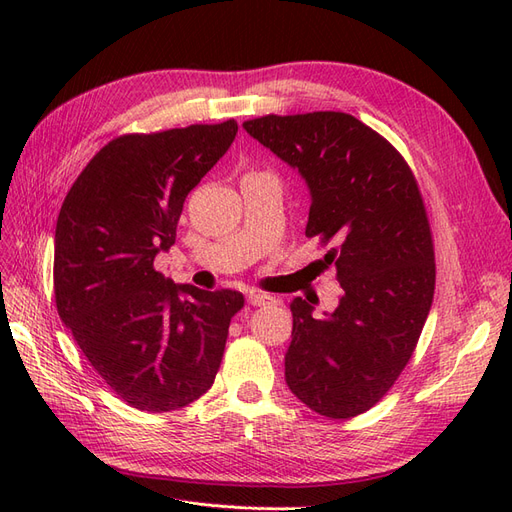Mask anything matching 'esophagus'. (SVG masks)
Masks as SVG:
<instances>
[{
  "label": "esophagus",
  "mask_w": 512,
  "mask_h": 512,
  "mask_svg": "<svg viewBox=\"0 0 512 512\" xmlns=\"http://www.w3.org/2000/svg\"><path fill=\"white\" fill-rule=\"evenodd\" d=\"M247 303L250 305H271V303H275V297L273 294H267V292H250L247 294Z\"/></svg>",
  "instance_id": "obj_1"
}]
</instances>
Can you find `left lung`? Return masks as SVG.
<instances>
[{"label":"left lung","mask_w":512,"mask_h":512,"mask_svg":"<svg viewBox=\"0 0 512 512\" xmlns=\"http://www.w3.org/2000/svg\"><path fill=\"white\" fill-rule=\"evenodd\" d=\"M243 128L305 179V235L331 245L324 265L344 288L322 318L301 297L290 303L286 384L322 416L363 414L408 365L436 288L416 179L384 136L348 113L265 115Z\"/></svg>","instance_id":"left-lung-1"}]
</instances>
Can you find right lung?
<instances>
[{"mask_svg": "<svg viewBox=\"0 0 512 512\" xmlns=\"http://www.w3.org/2000/svg\"><path fill=\"white\" fill-rule=\"evenodd\" d=\"M237 121L123 134L74 181L55 228L59 318L100 378L145 412L205 395L218 374L237 290L175 284L153 269L188 194L237 136Z\"/></svg>", "mask_w": 512, "mask_h": 512, "instance_id": "right-lung-1", "label": "right lung"}]
</instances>
